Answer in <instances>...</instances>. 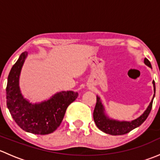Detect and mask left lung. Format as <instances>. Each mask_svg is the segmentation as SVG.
I'll return each instance as SVG.
<instances>
[{
    "label": "left lung",
    "mask_w": 160,
    "mask_h": 160,
    "mask_svg": "<svg viewBox=\"0 0 160 160\" xmlns=\"http://www.w3.org/2000/svg\"><path fill=\"white\" fill-rule=\"evenodd\" d=\"M144 62L148 67L152 68L151 63H150L149 59L145 58ZM152 83L153 87H154V91H156V86H155L154 80L152 81ZM154 97L155 94L153 96V98H154ZM153 98L151 102H150L148 108L146 109V111L139 118L132 121V122H119V121L108 118L105 115L104 106L101 104V101L100 100L99 97L97 96V103L93 114V120H94L97 127L100 130L102 131V132H105V133L112 135H125V134L128 133L132 130L135 129L137 127L140 126L146 120L150 111H151L152 107Z\"/></svg>",
    "instance_id": "8db88e82"
}]
</instances>
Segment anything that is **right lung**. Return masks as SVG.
<instances>
[{
  "mask_svg": "<svg viewBox=\"0 0 160 160\" xmlns=\"http://www.w3.org/2000/svg\"><path fill=\"white\" fill-rule=\"evenodd\" d=\"M27 52L19 56L9 72L6 88L7 106L14 122L25 132L47 135L60 125L68 106L78 97L74 91H61L48 101L32 104L23 98L19 89V76Z\"/></svg>",
  "mask_w": 160,
  "mask_h": 160,
  "instance_id": "1",
  "label": "right lung"
}]
</instances>
